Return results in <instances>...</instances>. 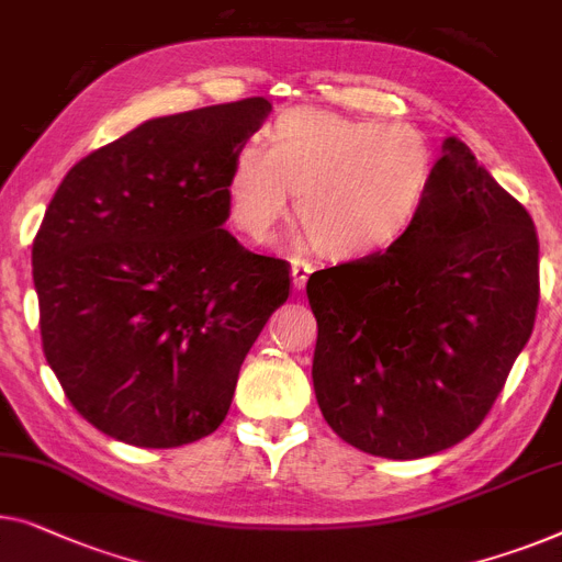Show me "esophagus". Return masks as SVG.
Returning <instances> with one entry per match:
<instances>
[{
	"label": "esophagus",
	"instance_id": "esophagus-1",
	"mask_svg": "<svg viewBox=\"0 0 562 562\" xmlns=\"http://www.w3.org/2000/svg\"><path fill=\"white\" fill-rule=\"evenodd\" d=\"M308 273H312V266H308L306 261H301V258H294V261H291V283H294L296 291L306 286Z\"/></svg>",
	"mask_w": 562,
	"mask_h": 562
}]
</instances>
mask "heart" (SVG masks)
Listing matches in <instances>:
<instances>
[{"label":"heart","instance_id":"1","mask_svg":"<svg viewBox=\"0 0 562 562\" xmlns=\"http://www.w3.org/2000/svg\"><path fill=\"white\" fill-rule=\"evenodd\" d=\"M436 154L408 124L296 105L231 157L225 207L235 231L268 243L289 215L324 256L362 258L405 238L426 207Z\"/></svg>","mask_w":562,"mask_h":562}]
</instances>
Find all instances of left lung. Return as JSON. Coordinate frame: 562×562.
Here are the masks:
<instances>
[{
	"label": "left lung",
	"mask_w": 562,
	"mask_h": 562,
	"mask_svg": "<svg viewBox=\"0 0 562 562\" xmlns=\"http://www.w3.org/2000/svg\"><path fill=\"white\" fill-rule=\"evenodd\" d=\"M413 231L308 276L312 380L329 428L382 459L474 434L535 327L538 235L527 210L446 136Z\"/></svg>",
	"instance_id": "8db88e82"
}]
</instances>
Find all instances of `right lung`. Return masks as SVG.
<instances>
[{"label": "right lung", "mask_w": 562, "mask_h": 562, "mask_svg": "<svg viewBox=\"0 0 562 562\" xmlns=\"http://www.w3.org/2000/svg\"><path fill=\"white\" fill-rule=\"evenodd\" d=\"M266 99L149 119L65 175L32 243L40 335L80 416L175 449L231 411L240 364L289 299L286 261L225 231L231 157Z\"/></svg>", "instance_id": "1"}]
</instances>
